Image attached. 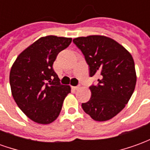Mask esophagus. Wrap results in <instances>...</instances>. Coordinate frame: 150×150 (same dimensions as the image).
<instances>
[{"label": "esophagus", "instance_id": "1", "mask_svg": "<svg viewBox=\"0 0 150 150\" xmlns=\"http://www.w3.org/2000/svg\"><path fill=\"white\" fill-rule=\"evenodd\" d=\"M72 88H73L74 90H78L79 88V86H75V87H72Z\"/></svg>", "mask_w": 150, "mask_h": 150}]
</instances>
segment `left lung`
<instances>
[{"label": "left lung", "mask_w": 150, "mask_h": 150, "mask_svg": "<svg viewBox=\"0 0 150 150\" xmlns=\"http://www.w3.org/2000/svg\"><path fill=\"white\" fill-rule=\"evenodd\" d=\"M73 42L81 50L97 85L90 86L91 99L82 104L85 112L97 121L112 119L125 107L137 82L132 55L116 41L100 35L79 37Z\"/></svg>", "instance_id": "obj_1"}]
</instances>
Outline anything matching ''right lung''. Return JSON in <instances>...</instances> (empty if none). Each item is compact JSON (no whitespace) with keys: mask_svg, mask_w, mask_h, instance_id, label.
Listing matches in <instances>:
<instances>
[{"mask_svg":"<svg viewBox=\"0 0 150 150\" xmlns=\"http://www.w3.org/2000/svg\"><path fill=\"white\" fill-rule=\"evenodd\" d=\"M71 40L53 35L41 38L22 51L12 66L9 83L13 97L19 108L34 122H53L71 92L70 86L60 83L53 63Z\"/></svg>","mask_w":150,"mask_h":150,"instance_id":"obj_1","label":"right lung"}]
</instances>
